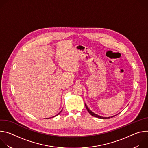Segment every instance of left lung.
Here are the masks:
<instances>
[{
	"instance_id": "8db88e82",
	"label": "left lung",
	"mask_w": 148,
	"mask_h": 148,
	"mask_svg": "<svg viewBox=\"0 0 148 148\" xmlns=\"http://www.w3.org/2000/svg\"><path fill=\"white\" fill-rule=\"evenodd\" d=\"M85 105H86V107L87 110L88 111V112L92 116H94V117H97V118H100V119H108V118H111L114 117V116H115L116 115H117L118 114H116V115H115L112 116H109V117H103V116H100V115H97V114L94 113L92 111H91L88 108V107H87V105L86 103H85Z\"/></svg>"
}]
</instances>
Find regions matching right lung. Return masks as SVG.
I'll list each match as a JSON object with an SVG mask.
<instances>
[{"label":"right lung","instance_id":"obj_1","mask_svg":"<svg viewBox=\"0 0 148 148\" xmlns=\"http://www.w3.org/2000/svg\"><path fill=\"white\" fill-rule=\"evenodd\" d=\"M61 111H62V110H61V111H60V112H59V113H58V114H57V115H56V116H53V117H52V118H53V117H55V116H57V115H58V114H60V112H61Z\"/></svg>","mask_w":148,"mask_h":148}]
</instances>
